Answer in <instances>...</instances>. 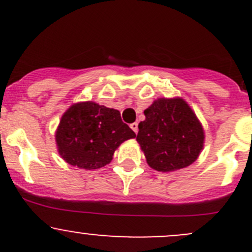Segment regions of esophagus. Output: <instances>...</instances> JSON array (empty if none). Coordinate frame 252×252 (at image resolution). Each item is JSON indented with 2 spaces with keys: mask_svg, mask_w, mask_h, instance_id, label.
<instances>
[{
  "mask_svg": "<svg viewBox=\"0 0 252 252\" xmlns=\"http://www.w3.org/2000/svg\"><path fill=\"white\" fill-rule=\"evenodd\" d=\"M130 128L133 129V130H134V133H135V134H138V130H139V128H138V123H136V122H135V123H131V124H130Z\"/></svg>",
  "mask_w": 252,
  "mask_h": 252,
  "instance_id": "obj_1",
  "label": "esophagus"
}]
</instances>
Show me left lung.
Returning a JSON list of instances; mask_svg holds the SVG:
<instances>
[{
    "label": "left lung",
    "mask_w": 252,
    "mask_h": 252,
    "mask_svg": "<svg viewBox=\"0 0 252 252\" xmlns=\"http://www.w3.org/2000/svg\"><path fill=\"white\" fill-rule=\"evenodd\" d=\"M136 141L152 169L174 172L194 163L204 150L201 122L182 97H158L144 111Z\"/></svg>",
    "instance_id": "1"
}]
</instances>
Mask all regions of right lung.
<instances>
[{
	"instance_id": "obj_1",
	"label": "right lung",
	"mask_w": 252,
	"mask_h": 252,
	"mask_svg": "<svg viewBox=\"0 0 252 252\" xmlns=\"http://www.w3.org/2000/svg\"><path fill=\"white\" fill-rule=\"evenodd\" d=\"M134 138L135 133L122 122L118 110L94 101L73 103L62 114L55 134L60 156L81 169L106 166L119 145Z\"/></svg>"
}]
</instances>
